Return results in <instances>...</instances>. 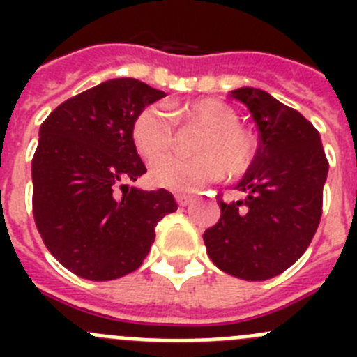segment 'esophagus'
Returning <instances> with one entry per match:
<instances>
[{"mask_svg":"<svg viewBox=\"0 0 357 357\" xmlns=\"http://www.w3.org/2000/svg\"><path fill=\"white\" fill-rule=\"evenodd\" d=\"M175 200H176V204H178V206L181 207H185L189 204V202L193 200V197H189V195H175Z\"/></svg>","mask_w":357,"mask_h":357,"instance_id":"esophagus-1","label":"esophagus"}]
</instances>
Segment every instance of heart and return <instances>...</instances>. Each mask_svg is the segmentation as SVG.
Here are the masks:
<instances>
[{"instance_id": "1", "label": "heart", "mask_w": 357, "mask_h": 357, "mask_svg": "<svg viewBox=\"0 0 357 357\" xmlns=\"http://www.w3.org/2000/svg\"><path fill=\"white\" fill-rule=\"evenodd\" d=\"M204 128L195 144L197 158H161L174 140V123ZM132 139L141 157L160 160L150 166L148 178L153 185L172 191H197L218 181L223 169L229 176H243L255 160L257 141L247 128L239 127V116L229 103L218 98H200L195 102L148 105L132 125Z\"/></svg>"}]
</instances>
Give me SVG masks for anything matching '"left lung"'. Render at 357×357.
Wrapping results in <instances>:
<instances>
[{
	"label": "left lung",
	"instance_id": "obj_1",
	"mask_svg": "<svg viewBox=\"0 0 357 357\" xmlns=\"http://www.w3.org/2000/svg\"><path fill=\"white\" fill-rule=\"evenodd\" d=\"M259 130L252 168L238 191L218 198L222 216L204 232L207 254L220 270L245 280H266L305 252L321 218L329 162L317 128L291 107L254 87L232 91Z\"/></svg>",
	"mask_w": 357,
	"mask_h": 357
}]
</instances>
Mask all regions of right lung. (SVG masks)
I'll use <instances>...</instances> for the list:
<instances>
[{
    "mask_svg": "<svg viewBox=\"0 0 357 357\" xmlns=\"http://www.w3.org/2000/svg\"><path fill=\"white\" fill-rule=\"evenodd\" d=\"M164 96L135 78H114L66 100L40 125L31 160L33 218L53 257L82 279L137 270L157 223L176 211L166 189L128 185L146 173L132 125Z\"/></svg>",
    "mask_w": 357,
    "mask_h": 357,
    "instance_id": "add662e5",
    "label": "right lung"
}]
</instances>
